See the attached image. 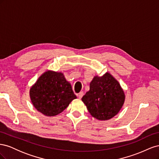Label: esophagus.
<instances>
[{"instance_id": "34e87169", "label": "esophagus", "mask_w": 159, "mask_h": 159, "mask_svg": "<svg viewBox=\"0 0 159 159\" xmlns=\"http://www.w3.org/2000/svg\"><path fill=\"white\" fill-rule=\"evenodd\" d=\"M83 95H84V92H83V91H81V92H80V93H78V98H79L80 99H81V98H82Z\"/></svg>"}]
</instances>
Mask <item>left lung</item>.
I'll return each mask as SVG.
<instances>
[{
    "label": "left lung",
    "mask_w": 159,
    "mask_h": 159,
    "mask_svg": "<svg viewBox=\"0 0 159 159\" xmlns=\"http://www.w3.org/2000/svg\"><path fill=\"white\" fill-rule=\"evenodd\" d=\"M125 99L121 85L108 72L103 76H95L89 90L81 98L91 116L105 121L116 115Z\"/></svg>",
    "instance_id": "obj_1"
}]
</instances>
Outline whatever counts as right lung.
<instances>
[{
  "mask_svg": "<svg viewBox=\"0 0 159 159\" xmlns=\"http://www.w3.org/2000/svg\"><path fill=\"white\" fill-rule=\"evenodd\" d=\"M30 97L34 107L48 117L61 113L77 98L64 74L50 70L42 74L32 86Z\"/></svg>",
  "mask_w": 159,
  "mask_h": 159,
  "instance_id": "obj_1",
  "label": "right lung"
}]
</instances>
